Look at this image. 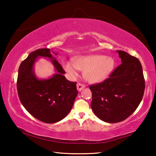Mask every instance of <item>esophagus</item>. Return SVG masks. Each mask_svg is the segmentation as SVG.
<instances>
[{
    "label": "esophagus",
    "mask_w": 156,
    "mask_h": 156,
    "mask_svg": "<svg viewBox=\"0 0 156 156\" xmlns=\"http://www.w3.org/2000/svg\"><path fill=\"white\" fill-rule=\"evenodd\" d=\"M84 87H85V85H84V84H82V83H78L77 84V89H78V90L79 91H80L82 90V89H84Z\"/></svg>",
    "instance_id": "34e87169"
}]
</instances>
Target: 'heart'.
I'll list each match as a JSON object with an SVG mask.
<instances>
[{
	"label": "heart",
	"mask_w": 156,
	"mask_h": 156,
	"mask_svg": "<svg viewBox=\"0 0 156 156\" xmlns=\"http://www.w3.org/2000/svg\"><path fill=\"white\" fill-rule=\"evenodd\" d=\"M115 62L112 57L104 55L92 54L75 57L73 62L63 63V67L72 77L78 75L77 69L84 72L87 80L91 83H100L106 79L114 69Z\"/></svg>",
	"instance_id": "heart-1"
}]
</instances>
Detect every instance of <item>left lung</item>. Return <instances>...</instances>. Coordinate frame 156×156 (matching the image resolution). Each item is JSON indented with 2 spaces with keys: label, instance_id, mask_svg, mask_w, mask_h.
Returning <instances> with one entry per match:
<instances>
[{
  "label": "left lung",
  "instance_id": "left-lung-1",
  "mask_svg": "<svg viewBox=\"0 0 156 156\" xmlns=\"http://www.w3.org/2000/svg\"><path fill=\"white\" fill-rule=\"evenodd\" d=\"M117 51L122 63L106 80L89 85L92 110L100 120L109 123L125 120L135 112L145 89L140 60L124 51Z\"/></svg>",
  "mask_w": 156,
  "mask_h": 156
}]
</instances>
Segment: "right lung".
<instances>
[{
	"instance_id": "right-lung-1",
	"label": "right lung",
	"mask_w": 156,
	"mask_h": 156,
	"mask_svg": "<svg viewBox=\"0 0 156 156\" xmlns=\"http://www.w3.org/2000/svg\"><path fill=\"white\" fill-rule=\"evenodd\" d=\"M38 56L53 58L50 49H38L21 62L17 78L18 97L34 118L45 123H55L62 120L72 109L78 93L76 83L66 79L63 75L65 72L56 59L51 60L57 73L47 80H38L33 72Z\"/></svg>"
}]
</instances>
